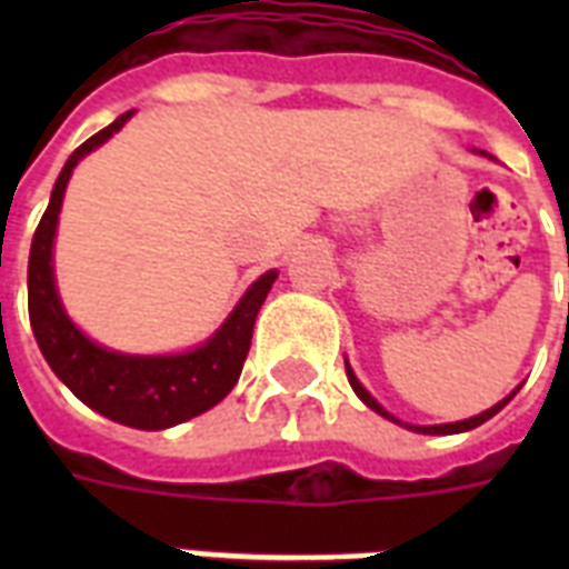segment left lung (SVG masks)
<instances>
[{
    "mask_svg": "<svg viewBox=\"0 0 569 569\" xmlns=\"http://www.w3.org/2000/svg\"><path fill=\"white\" fill-rule=\"evenodd\" d=\"M346 372H348V383H351V387H355V392L360 398H363V405H369L375 410V413H380V416H387V419H392V416L387 413V410H383V407L378 405V401H375L372 396H369V392H366L363 387H360V380L355 378V372H351V366L346 363ZM513 398V392L508 398H505V401H499V405L496 407H490V410H485V413H478V416H472V419H463V422H449V425H428V428H419V425H407V428H410V431H419V433H460V431H472V428H478V425L481 422H487V419H490V416H496L499 413V410H502L505 405H508V401H511ZM392 422H398V419H392ZM401 425V422H398Z\"/></svg>",
    "mask_w": 569,
    "mask_h": 569,
    "instance_id": "1",
    "label": "left lung"
}]
</instances>
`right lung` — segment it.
Masks as SVG:
<instances>
[{"label":"right lung","instance_id":"add662e5","mask_svg":"<svg viewBox=\"0 0 569 569\" xmlns=\"http://www.w3.org/2000/svg\"><path fill=\"white\" fill-rule=\"evenodd\" d=\"M132 111L120 114L114 123L100 129L82 147H76L67 159L64 171L58 173L56 189L49 206L40 218L29 253V319L40 351L52 366V372L64 380L76 398L97 413L109 416L114 422L144 431H162L180 425L191 416L206 413L209 407L221 401L241 375L248 360L253 321L266 301L268 289L274 283L277 271H268L250 286L248 295L223 321L206 346L194 348L189 355L177 357H129L114 355L106 348L93 346L82 337V330L67 319L64 307L58 301L56 277H52V239H56L58 212L70 173L76 162L100 147L106 138L118 132Z\"/></svg>","mask_w":569,"mask_h":569}]
</instances>
